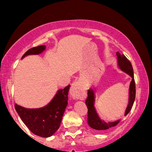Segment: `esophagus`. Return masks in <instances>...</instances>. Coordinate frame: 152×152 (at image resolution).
<instances>
[{"mask_svg": "<svg viewBox=\"0 0 152 152\" xmlns=\"http://www.w3.org/2000/svg\"><path fill=\"white\" fill-rule=\"evenodd\" d=\"M85 89L79 82H74L72 84L69 90L70 96L73 99H83L85 98Z\"/></svg>", "mask_w": 152, "mask_h": 152, "instance_id": "esophagus-1", "label": "esophagus"}]
</instances>
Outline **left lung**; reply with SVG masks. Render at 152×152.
I'll use <instances>...</instances> for the list:
<instances>
[{"mask_svg": "<svg viewBox=\"0 0 152 152\" xmlns=\"http://www.w3.org/2000/svg\"><path fill=\"white\" fill-rule=\"evenodd\" d=\"M118 59V66L119 68L128 74L132 78V81L130 82L129 89V102L127 104L126 109L125 110L124 115H126L132 107L135 99V84H134V73L133 68L129 61L126 59L124 54L121 55L119 52L116 53ZM95 102H96V94L95 91L92 87H90L87 92V98L86 99V106L87 107L88 113H87V124L92 129L96 130H106L111 127L115 126L120 122L121 119L115 121L113 122H105L99 118L97 112L95 107Z\"/></svg>", "mask_w": 152, "mask_h": 152, "instance_id": "1", "label": "left lung"}]
</instances>
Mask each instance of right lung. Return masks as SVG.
I'll use <instances>...</instances> for the list:
<instances>
[{"label":"right lung","instance_id":"obj_1","mask_svg":"<svg viewBox=\"0 0 152 152\" xmlns=\"http://www.w3.org/2000/svg\"><path fill=\"white\" fill-rule=\"evenodd\" d=\"M45 45L32 48L27 50L22 59L28 55H38L45 50ZM70 85L57 90L52 100L45 107L28 109L15 104V107L25 125L33 134L42 137L53 135L59 128L62 116L67 105Z\"/></svg>","mask_w":152,"mask_h":152}]
</instances>
